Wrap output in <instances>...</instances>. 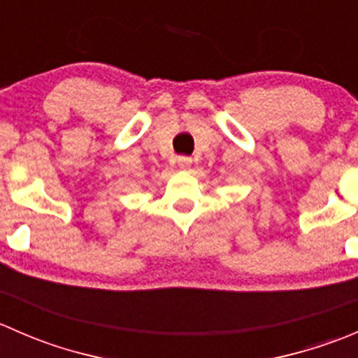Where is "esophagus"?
<instances>
[{
    "label": "esophagus",
    "instance_id": "esophagus-1",
    "mask_svg": "<svg viewBox=\"0 0 358 358\" xmlns=\"http://www.w3.org/2000/svg\"><path fill=\"white\" fill-rule=\"evenodd\" d=\"M190 164H192V159H190V157H187V156H180L178 157L180 168H190Z\"/></svg>",
    "mask_w": 358,
    "mask_h": 358
}]
</instances>
